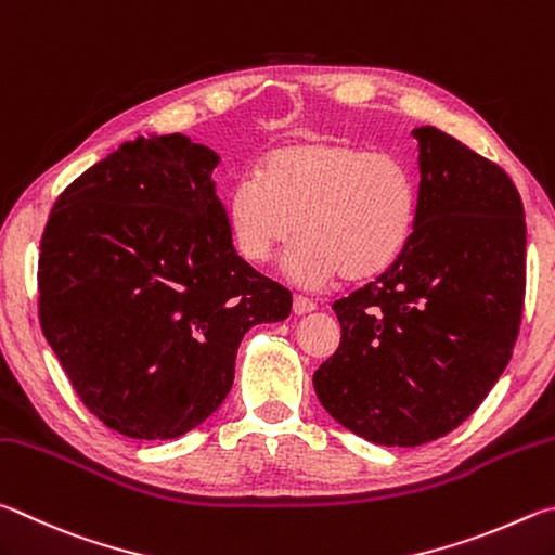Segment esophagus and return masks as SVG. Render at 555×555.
Here are the masks:
<instances>
[{"mask_svg":"<svg viewBox=\"0 0 555 555\" xmlns=\"http://www.w3.org/2000/svg\"><path fill=\"white\" fill-rule=\"evenodd\" d=\"M314 309H317L314 299H309L305 295H295V299H293V312L295 314H309V312H314Z\"/></svg>","mask_w":555,"mask_h":555,"instance_id":"34e87169","label":"esophagus"}]
</instances>
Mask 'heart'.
<instances>
[{
  "label": "heart",
  "mask_w": 555,
  "mask_h": 555,
  "mask_svg": "<svg viewBox=\"0 0 555 555\" xmlns=\"http://www.w3.org/2000/svg\"><path fill=\"white\" fill-rule=\"evenodd\" d=\"M238 256L266 266L285 243L289 278L322 287L390 270L414 236L420 188L410 165L338 139L280 145L238 180L223 204Z\"/></svg>",
  "instance_id": "b5f03b06"
}]
</instances>
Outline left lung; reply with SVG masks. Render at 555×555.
Listing matches in <instances>:
<instances>
[{"instance_id":"8db88e82","label":"left lung","mask_w":555,"mask_h":555,"mask_svg":"<svg viewBox=\"0 0 555 555\" xmlns=\"http://www.w3.org/2000/svg\"><path fill=\"white\" fill-rule=\"evenodd\" d=\"M420 141V219L402 258L334 302L341 344L314 373L324 410L383 446L453 431L500 380L527 289V223L498 163L434 126Z\"/></svg>"}]
</instances>
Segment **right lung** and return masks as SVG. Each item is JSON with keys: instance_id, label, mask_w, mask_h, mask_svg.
Returning a JSON list of instances; mask_svg holds the SVG:
<instances>
[{"instance_id": "1", "label": "right lung", "mask_w": 555, "mask_h": 555, "mask_svg": "<svg viewBox=\"0 0 555 555\" xmlns=\"http://www.w3.org/2000/svg\"><path fill=\"white\" fill-rule=\"evenodd\" d=\"M217 165L182 133L139 135L67 184L43 229V334L87 410L129 439L199 426L231 390L243 334L293 309L233 248Z\"/></svg>"}]
</instances>
